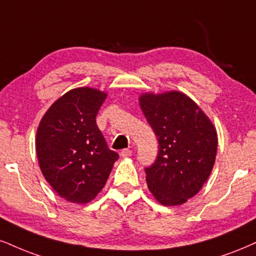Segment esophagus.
<instances>
[{
	"instance_id": "esophagus-1",
	"label": "esophagus",
	"mask_w": 256,
	"mask_h": 256,
	"mask_svg": "<svg viewBox=\"0 0 256 256\" xmlns=\"http://www.w3.org/2000/svg\"><path fill=\"white\" fill-rule=\"evenodd\" d=\"M132 154H133V152H132L130 150H121L122 158H129V156H132Z\"/></svg>"
}]
</instances>
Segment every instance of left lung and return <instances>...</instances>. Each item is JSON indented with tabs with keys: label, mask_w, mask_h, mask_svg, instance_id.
Here are the masks:
<instances>
[{
	"label": "left lung",
	"mask_w": 256,
	"mask_h": 256,
	"mask_svg": "<svg viewBox=\"0 0 256 256\" xmlns=\"http://www.w3.org/2000/svg\"><path fill=\"white\" fill-rule=\"evenodd\" d=\"M138 102L159 144L156 160L144 170L148 188L160 204H184L212 171L216 129L203 110L179 91L142 94Z\"/></svg>",
	"instance_id": "left-lung-1"
}]
</instances>
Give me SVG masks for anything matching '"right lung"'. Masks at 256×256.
Returning a JSON list of instances; mask_svg holds the SVG:
<instances>
[{
	"instance_id": "right-lung-1",
	"label": "right lung",
	"mask_w": 256,
	"mask_h": 256,
	"mask_svg": "<svg viewBox=\"0 0 256 256\" xmlns=\"http://www.w3.org/2000/svg\"><path fill=\"white\" fill-rule=\"evenodd\" d=\"M106 97L92 88L72 89L50 106L38 127L41 172L53 190L71 203L92 200L118 159L96 123Z\"/></svg>"
}]
</instances>
